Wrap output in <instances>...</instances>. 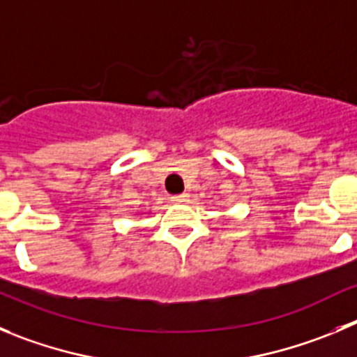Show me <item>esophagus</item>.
I'll use <instances>...</instances> for the list:
<instances>
[{
  "label": "esophagus",
  "mask_w": 357,
  "mask_h": 357,
  "mask_svg": "<svg viewBox=\"0 0 357 357\" xmlns=\"http://www.w3.org/2000/svg\"><path fill=\"white\" fill-rule=\"evenodd\" d=\"M186 199H188V195L186 194H181V195H174V197L171 199L174 204H181V202H186Z\"/></svg>",
  "instance_id": "esophagus-1"
}]
</instances>
